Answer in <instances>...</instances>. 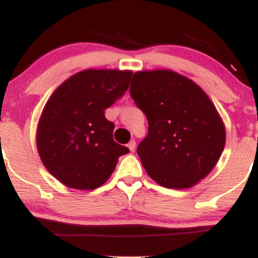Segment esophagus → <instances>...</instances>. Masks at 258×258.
<instances>
[{"mask_svg": "<svg viewBox=\"0 0 258 258\" xmlns=\"http://www.w3.org/2000/svg\"><path fill=\"white\" fill-rule=\"evenodd\" d=\"M127 146H128L130 151H135V148H136V143H135V140H131L128 144H127Z\"/></svg>", "mask_w": 258, "mask_h": 258, "instance_id": "34e87169", "label": "esophagus"}]
</instances>
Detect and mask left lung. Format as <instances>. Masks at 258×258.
Wrapping results in <instances>:
<instances>
[{
	"mask_svg": "<svg viewBox=\"0 0 258 258\" xmlns=\"http://www.w3.org/2000/svg\"><path fill=\"white\" fill-rule=\"evenodd\" d=\"M130 94L148 118L137 154L165 188H189L213 170L225 146V127L208 94L170 70L139 71Z\"/></svg>",
	"mask_w": 258,
	"mask_h": 258,
	"instance_id": "obj_1",
	"label": "left lung"
}]
</instances>
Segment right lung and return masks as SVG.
Listing matches in <instances>:
<instances>
[{"instance_id": "1", "label": "right lung", "mask_w": 258, "mask_h": 258, "mask_svg": "<svg viewBox=\"0 0 258 258\" xmlns=\"http://www.w3.org/2000/svg\"><path fill=\"white\" fill-rule=\"evenodd\" d=\"M132 71L85 70L50 95L40 115L37 148L43 164L70 188L95 189L128 148L113 140L104 110L126 93Z\"/></svg>"}]
</instances>
